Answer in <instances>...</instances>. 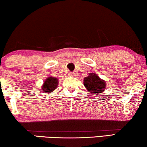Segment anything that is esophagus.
<instances>
[{"instance_id":"obj_1","label":"esophagus","mask_w":147,"mask_h":147,"mask_svg":"<svg viewBox=\"0 0 147 147\" xmlns=\"http://www.w3.org/2000/svg\"><path fill=\"white\" fill-rule=\"evenodd\" d=\"M67 75L69 76H74L75 75V73H74V72H71V71H69L67 73Z\"/></svg>"}]
</instances>
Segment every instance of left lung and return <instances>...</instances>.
Segmentation results:
<instances>
[{
    "instance_id": "1",
    "label": "left lung",
    "mask_w": 147,
    "mask_h": 147,
    "mask_svg": "<svg viewBox=\"0 0 147 147\" xmlns=\"http://www.w3.org/2000/svg\"><path fill=\"white\" fill-rule=\"evenodd\" d=\"M84 85L92 95L100 96L106 89V82L95 73H90L87 77L84 78Z\"/></svg>"
}]
</instances>
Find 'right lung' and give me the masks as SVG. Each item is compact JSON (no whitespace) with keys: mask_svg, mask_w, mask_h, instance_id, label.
<instances>
[{"mask_svg":"<svg viewBox=\"0 0 147 147\" xmlns=\"http://www.w3.org/2000/svg\"><path fill=\"white\" fill-rule=\"evenodd\" d=\"M58 83L59 81L57 78L52 77V76L47 77L43 82V85L41 86V91H43V93H51L57 88Z\"/></svg>","mask_w":147,"mask_h":147,"instance_id":"obj_1","label":"right lung"}]
</instances>
